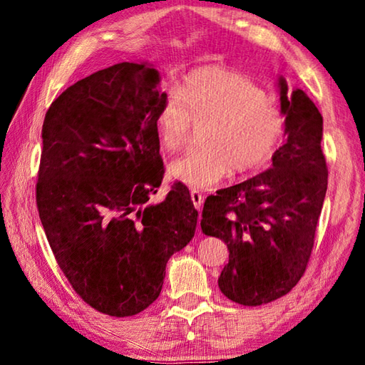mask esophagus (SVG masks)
Instances as JSON below:
<instances>
[{
    "label": "esophagus",
    "instance_id": "obj_1",
    "mask_svg": "<svg viewBox=\"0 0 365 365\" xmlns=\"http://www.w3.org/2000/svg\"><path fill=\"white\" fill-rule=\"evenodd\" d=\"M190 195H191V201H193V206L196 207V211H201V209H202V195L196 190L191 191Z\"/></svg>",
    "mask_w": 365,
    "mask_h": 365
}]
</instances>
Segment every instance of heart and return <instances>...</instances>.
I'll return each mask as SVG.
<instances>
[{"label":"heart","mask_w":365,"mask_h":365,"mask_svg":"<svg viewBox=\"0 0 365 365\" xmlns=\"http://www.w3.org/2000/svg\"><path fill=\"white\" fill-rule=\"evenodd\" d=\"M205 123L197 150L169 165L170 175L190 188L206 190L232 174L261 168L285 135V115L262 88L242 73L202 69L169 91L156 115L165 151L182 150L191 123Z\"/></svg>","instance_id":"heart-1"}]
</instances>
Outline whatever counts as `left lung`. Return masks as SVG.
<instances>
[{"label": "left lung", "instance_id": "1", "mask_svg": "<svg viewBox=\"0 0 365 365\" xmlns=\"http://www.w3.org/2000/svg\"><path fill=\"white\" fill-rule=\"evenodd\" d=\"M277 85L287 141L270 169L207 196L202 207V233L230 252L220 292L243 306L267 304L299 282L327 193L322 115L304 91L289 90L283 77Z\"/></svg>", "mask_w": 365, "mask_h": 365}]
</instances>
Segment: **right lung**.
<instances>
[{
  "mask_svg": "<svg viewBox=\"0 0 365 365\" xmlns=\"http://www.w3.org/2000/svg\"><path fill=\"white\" fill-rule=\"evenodd\" d=\"M159 83L151 64H114L61 93L41 128L36 207L48 243L80 298L114 317L158 299L169 257L196 230L183 183L150 202L164 177Z\"/></svg>",
  "mask_w": 365,
  "mask_h": 365,
  "instance_id": "add662e5",
  "label": "right lung"
}]
</instances>
